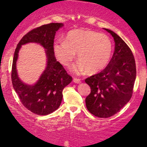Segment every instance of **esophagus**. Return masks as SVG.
Instances as JSON below:
<instances>
[{
    "mask_svg": "<svg viewBox=\"0 0 147 147\" xmlns=\"http://www.w3.org/2000/svg\"><path fill=\"white\" fill-rule=\"evenodd\" d=\"M73 82H75V84H80L81 82H82V81H81L80 79H79V78H75V77H74Z\"/></svg>",
    "mask_w": 147,
    "mask_h": 147,
    "instance_id": "34e87169",
    "label": "esophagus"
}]
</instances>
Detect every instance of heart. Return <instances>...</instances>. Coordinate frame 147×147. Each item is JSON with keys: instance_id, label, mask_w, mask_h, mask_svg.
Wrapping results in <instances>:
<instances>
[{"instance_id": "1", "label": "heart", "mask_w": 147, "mask_h": 147, "mask_svg": "<svg viewBox=\"0 0 147 147\" xmlns=\"http://www.w3.org/2000/svg\"><path fill=\"white\" fill-rule=\"evenodd\" d=\"M113 43L107 35L89 30L69 31L64 41H57L53 50L59 61L68 66L77 53L80 62L71 67L76 73L86 71L93 74L101 71L109 63L113 53Z\"/></svg>"}]
</instances>
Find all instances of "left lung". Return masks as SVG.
<instances>
[{
	"mask_svg": "<svg viewBox=\"0 0 147 147\" xmlns=\"http://www.w3.org/2000/svg\"><path fill=\"white\" fill-rule=\"evenodd\" d=\"M105 30L114 38L113 55L102 72L85 79L91 90L86 98L87 109L96 117L103 118L116 114L129 102L136 77V61L131 50L117 34Z\"/></svg>",
	"mask_w": 147,
	"mask_h": 147,
	"instance_id": "8db88e82",
	"label": "left lung"
}]
</instances>
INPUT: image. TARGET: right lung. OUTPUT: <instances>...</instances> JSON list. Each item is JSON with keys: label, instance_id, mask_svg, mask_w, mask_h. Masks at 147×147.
<instances>
[{"label": "right lung", "instance_id": "add662e5", "mask_svg": "<svg viewBox=\"0 0 147 147\" xmlns=\"http://www.w3.org/2000/svg\"><path fill=\"white\" fill-rule=\"evenodd\" d=\"M63 25L51 23L32 30L18 42L14 52L11 75L13 87L23 105L39 115L51 113L59 107L63 88L72 80L63 65L57 61L53 50L55 33ZM30 42L40 43L47 50L48 59L45 71L37 83L32 86L23 83L18 78L16 69L19 49L22 45Z\"/></svg>", "mask_w": 147, "mask_h": 147}]
</instances>
